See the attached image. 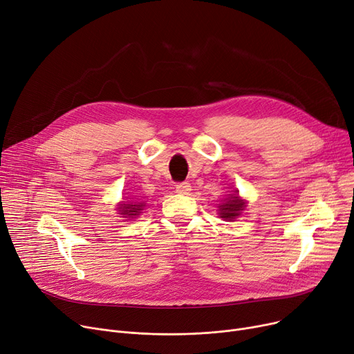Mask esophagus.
<instances>
[{"mask_svg":"<svg viewBox=\"0 0 354 354\" xmlns=\"http://www.w3.org/2000/svg\"><path fill=\"white\" fill-rule=\"evenodd\" d=\"M192 190H193V189H192V184L187 183V181L180 183V184H177V187H176V192H177L178 194H183V196L190 194Z\"/></svg>","mask_w":354,"mask_h":354,"instance_id":"esophagus-1","label":"esophagus"}]
</instances>
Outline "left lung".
<instances>
[{"label":"left lung","instance_id":"8db88e82","mask_svg":"<svg viewBox=\"0 0 354 354\" xmlns=\"http://www.w3.org/2000/svg\"><path fill=\"white\" fill-rule=\"evenodd\" d=\"M244 209H245V201L239 197V192H234L233 194L224 198V203L218 205V214L224 220L233 221L241 214Z\"/></svg>","mask_w":354,"mask_h":354}]
</instances>
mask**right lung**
<instances>
[{
    "mask_svg": "<svg viewBox=\"0 0 354 354\" xmlns=\"http://www.w3.org/2000/svg\"><path fill=\"white\" fill-rule=\"evenodd\" d=\"M144 207H145V203H121V204H118V214H122V217H126V218H136L137 216H140V213L144 210Z\"/></svg>",
    "mask_w": 354,
    "mask_h": 354,
    "instance_id": "obj_1",
    "label": "right lung"
}]
</instances>
